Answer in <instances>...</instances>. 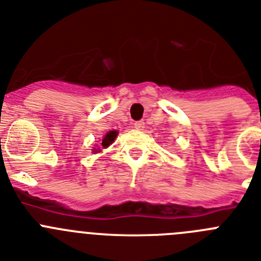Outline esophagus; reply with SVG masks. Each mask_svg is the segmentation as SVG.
<instances>
[{
	"label": "esophagus",
	"instance_id": "34e87169",
	"mask_svg": "<svg viewBox=\"0 0 261 261\" xmlns=\"http://www.w3.org/2000/svg\"><path fill=\"white\" fill-rule=\"evenodd\" d=\"M133 128L135 129H137V130H142V129L145 128V123L144 121H135V123H133Z\"/></svg>",
	"mask_w": 261,
	"mask_h": 261
}]
</instances>
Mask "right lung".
Returning a JSON list of instances; mask_svg holds the SVG:
<instances>
[{
    "mask_svg": "<svg viewBox=\"0 0 261 261\" xmlns=\"http://www.w3.org/2000/svg\"><path fill=\"white\" fill-rule=\"evenodd\" d=\"M116 136H117L116 130H111V132H108L107 135L105 136V138H103L102 146H103V147L110 146V144H112V142L115 141V138H116ZM95 151H96V150H95ZM99 151H100V150H99Z\"/></svg>",
    "mask_w": 261,
    "mask_h": 261,
    "instance_id": "1",
    "label": "right lung"
}]
</instances>
